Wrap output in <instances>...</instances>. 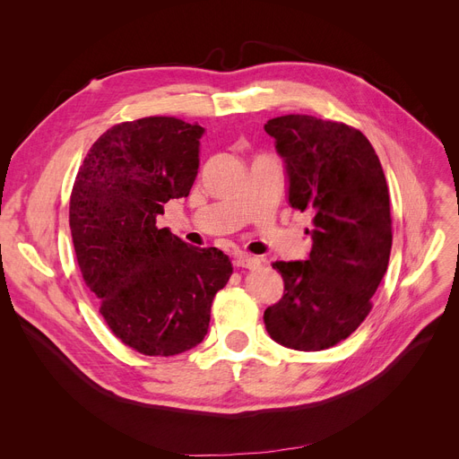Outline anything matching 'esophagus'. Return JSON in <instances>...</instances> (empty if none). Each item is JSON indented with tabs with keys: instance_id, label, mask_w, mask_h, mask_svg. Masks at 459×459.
<instances>
[{
	"instance_id": "esophagus-1",
	"label": "esophagus",
	"mask_w": 459,
	"mask_h": 459,
	"mask_svg": "<svg viewBox=\"0 0 459 459\" xmlns=\"http://www.w3.org/2000/svg\"><path fill=\"white\" fill-rule=\"evenodd\" d=\"M234 266L236 268H258L260 266V258L246 255V253H239L234 256Z\"/></svg>"
}]
</instances>
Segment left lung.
I'll return each mask as SVG.
<instances>
[{
    "mask_svg": "<svg viewBox=\"0 0 459 459\" xmlns=\"http://www.w3.org/2000/svg\"><path fill=\"white\" fill-rule=\"evenodd\" d=\"M288 177V203L312 215L307 260L273 262L284 294L264 312L272 339L299 351L327 350L365 322L387 272L393 227L389 187L359 130L310 115L264 125Z\"/></svg>",
    "mask_w": 459,
    "mask_h": 459,
    "instance_id": "1",
    "label": "left lung"
}]
</instances>
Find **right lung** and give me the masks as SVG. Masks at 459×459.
<instances>
[{"instance_id": "1", "label": "right lung", "mask_w": 459, "mask_h": 459, "mask_svg": "<svg viewBox=\"0 0 459 459\" xmlns=\"http://www.w3.org/2000/svg\"><path fill=\"white\" fill-rule=\"evenodd\" d=\"M204 128L175 117L111 126L94 141L70 195V232L89 290L117 339L144 355L195 348L232 264L215 247L187 246L156 215L187 197Z\"/></svg>"}]
</instances>
